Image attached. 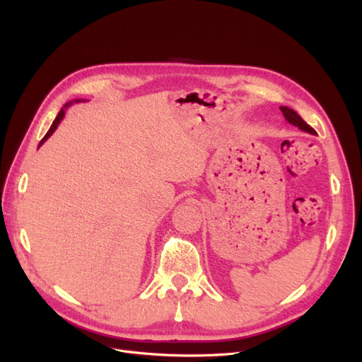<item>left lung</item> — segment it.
Wrapping results in <instances>:
<instances>
[{"instance_id":"left-lung-1","label":"left lung","mask_w":362,"mask_h":362,"mask_svg":"<svg viewBox=\"0 0 362 362\" xmlns=\"http://www.w3.org/2000/svg\"><path fill=\"white\" fill-rule=\"evenodd\" d=\"M280 110H281V112H283V116H284V119H286L289 123H292V124H295V126H298L300 130H303V132H308V133H315V130L308 124V123H305L303 122L302 119H300V116L299 114L296 112V111H293L292 108H288V107H280Z\"/></svg>"}]
</instances>
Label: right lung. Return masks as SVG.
Returning <instances> with one entry per match:
<instances>
[{
	"label": "right lung",
	"instance_id": "obj_1",
	"mask_svg": "<svg viewBox=\"0 0 362 362\" xmlns=\"http://www.w3.org/2000/svg\"><path fill=\"white\" fill-rule=\"evenodd\" d=\"M67 105H70V103H69V104H66V105H64V107H67ZM63 117H64V110H63V108H62V110H60V112H59V114H57V117H55V120H54V122H52V124H51V127H49V130H48V132H47V135H45V136H44V138H42V141H41V142H40V146H41V145H42V144H44V141H47V139H48V138H49V136H51V135H52V132H54V130H55V129H57V126H59V123H60V122H62V120H63Z\"/></svg>",
	"mask_w": 362,
	"mask_h": 362
}]
</instances>
